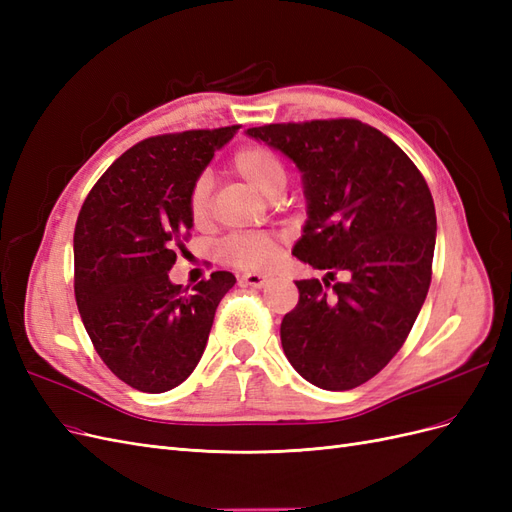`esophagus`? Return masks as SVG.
Returning a JSON list of instances; mask_svg holds the SVG:
<instances>
[{"label": "esophagus", "instance_id": "34e87169", "mask_svg": "<svg viewBox=\"0 0 512 512\" xmlns=\"http://www.w3.org/2000/svg\"><path fill=\"white\" fill-rule=\"evenodd\" d=\"M239 282H241L243 286L262 288V286H265V284L269 282V277H267V275H260V273H245V275L239 277Z\"/></svg>", "mask_w": 512, "mask_h": 512}]
</instances>
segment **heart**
<instances>
[{
	"label": "heart",
	"instance_id": "b5f03b06",
	"mask_svg": "<svg viewBox=\"0 0 512 512\" xmlns=\"http://www.w3.org/2000/svg\"><path fill=\"white\" fill-rule=\"evenodd\" d=\"M232 168L258 190L262 196L273 198L282 194L288 181V170L275 151L262 145H247L232 158ZM209 188L207 177H200L190 192V213L194 222H203L209 213ZM222 258L230 265L245 271H265L277 258V239L265 232L230 237L222 245Z\"/></svg>",
	"mask_w": 512,
	"mask_h": 512
}]
</instances>
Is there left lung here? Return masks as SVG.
Instances as JSON below:
<instances>
[{"instance_id": "left-lung-1", "label": "left lung", "mask_w": 512, "mask_h": 512, "mask_svg": "<svg viewBox=\"0 0 512 512\" xmlns=\"http://www.w3.org/2000/svg\"><path fill=\"white\" fill-rule=\"evenodd\" d=\"M245 134L301 170L307 220L292 254L327 271L322 282H297L282 348L318 389L361 386L404 346L427 297L436 247L427 183L389 136L356 119L271 123ZM337 270L349 277L332 287Z\"/></svg>"}]
</instances>
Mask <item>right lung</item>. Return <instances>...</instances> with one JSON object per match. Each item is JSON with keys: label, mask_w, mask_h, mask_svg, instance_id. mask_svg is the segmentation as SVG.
<instances>
[{"label": "right lung", "mask_w": 512, "mask_h": 512, "mask_svg": "<svg viewBox=\"0 0 512 512\" xmlns=\"http://www.w3.org/2000/svg\"><path fill=\"white\" fill-rule=\"evenodd\" d=\"M239 126L153 136L117 158L74 228V294L87 335L113 374L143 393L188 378L205 352L228 271L192 292L168 271L194 226L190 192Z\"/></svg>", "instance_id": "right-lung-1"}]
</instances>
